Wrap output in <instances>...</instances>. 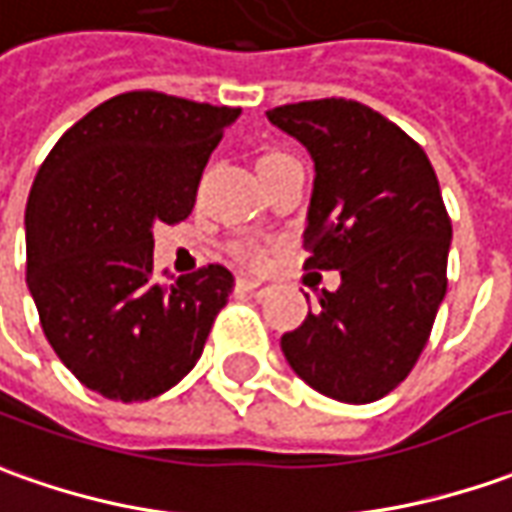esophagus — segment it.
<instances>
[{
  "label": "esophagus",
  "mask_w": 512,
  "mask_h": 512,
  "mask_svg": "<svg viewBox=\"0 0 512 512\" xmlns=\"http://www.w3.org/2000/svg\"><path fill=\"white\" fill-rule=\"evenodd\" d=\"M238 291H243V294H252V297H266L271 291L269 283H263V280H252V277H241L238 280Z\"/></svg>",
  "instance_id": "34e87169"
}]
</instances>
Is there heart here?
I'll return each mask as SVG.
<instances>
[{
	"mask_svg": "<svg viewBox=\"0 0 512 512\" xmlns=\"http://www.w3.org/2000/svg\"><path fill=\"white\" fill-rule=\"evenodd\" d=\"M283 159H291V156L277 154V151L263 154L260 156V162H257V170L269 168V165H274V162H283ZM241 255L249 257V260H263V249H260V246H252V243H246V246H241Z\"/></svg>",
	"mask_w": 512,
	"mask_h": 512,
	"instance_id": "b5f03b06",
	"label": "heart"
}]
</instances>
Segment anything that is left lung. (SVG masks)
<instances>
[{"label":"left lung","mask_w":512,"mask_h":512,"mask_svg":"<svg viewBox=\"0 0 512 512\" xmlns=\"http://www.w3.org/2000/svg\"><path fill=\"white\" fill-rule=\"evenodd\" d=\"M266 117L314 159L305 269L342 274L280 339L285 361L333 401H378L412 373L446 297L451 221L434 168L356 100L288 103Z\"/></svg>","instance_id":"left-lung-1"}]
</instances>
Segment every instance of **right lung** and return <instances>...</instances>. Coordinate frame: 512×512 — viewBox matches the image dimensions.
<instances>
[{
    "label": "right lung",
    "instance_id": "right-lung-1",
    "mask_svg": "<svg viewBox=\"0 0 512 512\" xmlns=\"http://www.w3.org/2000/svg\"><path fill=\"white\" fill-rule=\"evenodd\" d=\"M241 109L162 92L100 103L55 142L30 187L27 288L47 342L83 387L151 401L196 367L232 274L154 277V224L184 221Z\"/></svg>",
    "mask_w": 512,
    "mask_h": 512
}]
</instances>
